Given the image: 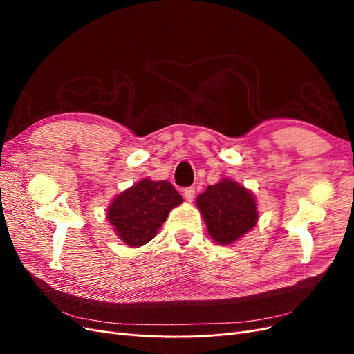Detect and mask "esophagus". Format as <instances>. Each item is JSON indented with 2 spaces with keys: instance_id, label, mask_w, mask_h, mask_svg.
<instances>
[{
  "instance_id": "34e87169",
  "label": "esophagus",
  "mask_w": 354,
  "mask_h": 354,
  "mask_svg": "<svg viewBox=\"0 0 354 354\" xmlns=\"http://www.w3.org/2000/svg\"><path fill=\"white\" fill-rule=\"evenodd\" d=\"M183 196H185V199H186L187 202L194 201V198H195V187H187V189H185Z\"/></svg>"
}]
</instances>
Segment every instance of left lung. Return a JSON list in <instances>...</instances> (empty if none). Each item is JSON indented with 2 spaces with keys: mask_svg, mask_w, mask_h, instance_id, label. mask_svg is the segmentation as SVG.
Returning <instances> with one entry per match:
<instances>
[{
  "mask_svg": "<svg viewBox=\"0 0 354 354\" xmlns=\"http://www.w3.org/2000/svg\"><path fill=\"white\" fill-rule=\"evenodd\" d=\"M196 207L209 236L218 245L239 241L257 226L260 217L252 192L229 177H223L198 195Z\"/></svg>",
  "mask_w": 354,
  "mask_h": 354,
  "instance_id": "left-lung-1",
  "label": "left lung"
}]
</instances>
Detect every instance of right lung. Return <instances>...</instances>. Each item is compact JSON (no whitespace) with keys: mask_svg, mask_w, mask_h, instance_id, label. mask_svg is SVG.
<instances>
[{"mask_svg":"<svg viewBox=\"0 0 354 354\" xmlns=\"http://www.w3.org/2000/svg\"><path fill=\"white\" fill-rule=\"evenodd\" d=\"M181 202L183 198L169 181L143 178L111 201L106 218L118 239L138 248L156 236L169 211Z\"/></svg>","mask_w":354,"mask_h":354,"instance_id":"1","label":"right lung"}]
</instances>
